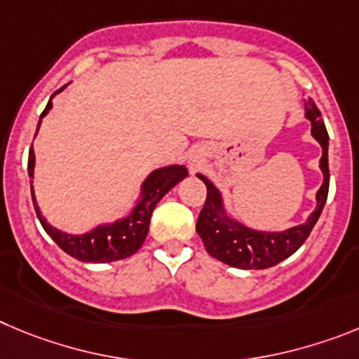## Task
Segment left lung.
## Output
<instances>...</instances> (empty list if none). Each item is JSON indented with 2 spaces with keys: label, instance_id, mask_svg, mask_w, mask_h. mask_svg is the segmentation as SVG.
Listing matches in <instances>:
<instances>
[{
  "label": "left lung",
  "instance_id": "1",
  "mask_svg": "<svg viewBox=\"0 0 359 359\" xmlns=\"http://www.w3.org/2000/svg\"><path fill=\"white\" fill-rule=\"evenodd\" d=\"M306 118L311 121L313 137L322 144L320 170L324 173V182L316 193V209L311 212L308 222L283 232L252 231L225 215L218 189L205 177L198 175L208 187V196H205V203L196 219V232L202 238L209 256L216 257L225 264H231V266L243 268V270H264V268L276 266L280 261L295 254L308 240L316 219L324 209L325 200H327L329 135L324 121L320 119V111L313 100L308 102Z\"/></svg>",
  "mask_w": 359,
  "mask_h": 359
}]
</instances>
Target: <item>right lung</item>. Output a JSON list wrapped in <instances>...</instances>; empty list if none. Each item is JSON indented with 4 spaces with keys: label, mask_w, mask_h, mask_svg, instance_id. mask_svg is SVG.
Listing matches in <instances>:
<instances>
[{
    "label": "right lung",
    "mask_w": 359,
    "mask_h": 359,
    "mask_svg": "<svg viewBox=\"0 0 359 359\" xmlns=\"http://www.w3.org/2000/svg\"><path fill=\"white\" fill-rule=\"evenodd\" d=\"M64 87H60L59 91H55V95L62 91ZM51 98H53V96H51ZM51 98L50 102H48L46 109L43 111V114H41V118H44V116L48 114V111L53 107V105H51ZM39 125H41V121H39ZM34 163L35 156L34 150L30 148L28 175H30L32 200H34V208L35 212H37L39 222H41V225L44 227V231L51 236V240L59 245L66 254L73 256L75 259L83 261V263H111V261L125 259V257L132 256V254H135V252L140 250L141 245L147 240L151 212L156 209L157 202H159L175 184H179L180 180L187 175L186 168L177 166V164L156 170V172L144 180L143 191H141V200L137 202L134 211H132L127 218L118 219L114 224L100 225V227L93 229V231L87 232V234L71 236L66 234V232H60L59 229L51 227L46 219H44V216L41 215V211H39L34 195V184H32V179H34Z\"/></svg>",
    "instance_id": "add662e5"
}]
</instances>
